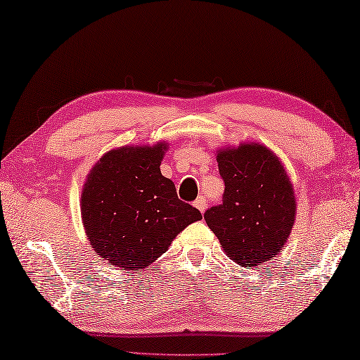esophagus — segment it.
Masks as SVG:
<instances>
[{"label": "esophagus", "instance_id": "34e87169", "mask_svg": "<svg viewBox=\"0 0 360 360\" xmlns=\"http://www.w3.org/2000/svg\"><path fill=\"white\" fill-rule=\"evenodd\" d=\"M193 205H195V207L200 209L201 212H205L206 211V206H207V201H206L205 197H198L197 200H195Z\"/></svg>", "mask_w": 360, "mask_h": 360}]
</instances>
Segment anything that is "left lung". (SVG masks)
<instances>
[{
	"mask_svg": "<svg viewBox=\"0 0 360 360\" xmlns=\"http://www.w3.org/2000/svg\"><path fill=\"white\" fill-rule=\"evenodd\" d=\"M217 162L225 192L221 205L205 212L206 224L239 266L266 263L282 250L294 224L288 174L277 155L253 143L225 149Z\"/></svg>",
	"mask_w": 360,
	"mask_h": 360,
	"instance_id": "obj_1",
	"label": "left lung"
}]
</instances>
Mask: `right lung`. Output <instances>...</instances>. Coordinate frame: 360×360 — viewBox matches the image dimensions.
I'll return each mask as SVG.
<instances>
[{
	"mask_svg": "<svg viewBox=\"0 0 360 360\" xmlns=\"http://www.w3.org/2000/svg\"><path fill=\"white\" fill-rule=\"evenodd\" d=\"M167 145L121 148L91 169L82 193V217L91 245L102 261L136 271L167 252L201 212L178 198L160 173Z\"/></svg>",
	"mask_w": 360,
	"mask_h": 360,
	"instance_id": "right-lung-1",
	"label": "right lung"
}]
</instances>
